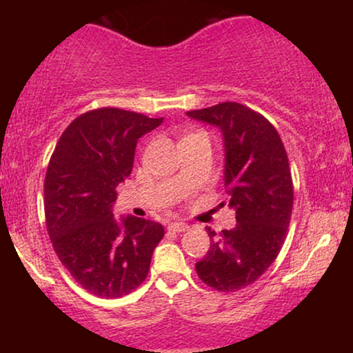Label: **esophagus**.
Listing matches in <instances>:
<instances>
[{"instance_id": "34e87169", "label": "esophagus", "mask_w": 353, "mask_h": 353, "mask_svg": "<svg viewBox=\"0 0 353 353\" xmlns=\"http://www.w3.org/2000/svg\"><path fill=\"white\" fill-rule=\"evenodd\" d=\"M168 229L172 230V232H185V230H189V225L184 224V222H171Z\"/></svg>"}]
</instances>
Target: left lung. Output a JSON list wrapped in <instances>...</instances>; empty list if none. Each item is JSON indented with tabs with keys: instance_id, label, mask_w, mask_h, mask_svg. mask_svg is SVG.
Returning a JSON list of instances; mask_svg holds the SVG:
<instances>
[{
	"instance_id": "left-lung-1",
	"label": "left lung",
	"mask_w": 353,
	"mask_h": 353,
	"mask_svg": "<svg viewBox=\"0 0 353 353\" xmlns=\"http://www.w3.org/2000/svg\"><path fill=\"white\" fill-rule=\"evenodd\" d=\"M188 116L221 129L225 204L237 221L219 236L208 228L212 244L196 270L212 289L234 292L257 281L281 252L294 204L289 159L274 125L244 104L221 103Z\"/></svg>"
}]
</instances>
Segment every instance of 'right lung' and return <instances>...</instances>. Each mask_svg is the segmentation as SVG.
Here are the masks:
<instances>
[{
  "mask_svg": "<svg viewBox=\"0 0 353 353\" xmlns=\"http://www.w3.org/2000/svg\"><path fill=\"white\" fill-rule=\"evenodd\" d=\"M163 117L101 108L76 117L59 137L44 179L52 247L88 292L116 299L148 277L164 228L134 216L116 221V188L132 171L136 144Z\"/></svg>",
  "mask_w": 353,
  "mask_h": 353,
  "instance_id": "right-lung-1",
  "label": "right lung"
}]
</instances>
